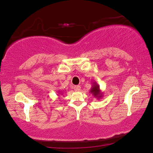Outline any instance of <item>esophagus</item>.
Listing matches in <instances>:
<instances>
[{"label": "esophagus", "instance_id": "obj_1", "mask_svg": "<svg viewBox=\"0 0 153 153\" xmlns=\"http://www.w3.org/2000/svg\"><path fill=\"white\" fill-rule=\"evenodd\" d=\"M80 90H81V87H80L79 85H76V86H75V87H74V90H75V91H79Z\"/></svg>", "mask_w": 153, "mask_h": 153}]
</instances>
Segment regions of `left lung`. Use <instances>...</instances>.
I'll return each instance as SVG.
<instances>
[{
	"instance_id": "left-lung-1",
	"label": "left lung",
	"mask_w": 153,
	"mask_h": 153,
	"mask_svg": "<svg viewBox=\"0 0 153 153\" xmlns=\"http://www.w3.org/2000/svg\"><path fill=\"white\" fill-rule=\"evenodd\" d=\"M90 93L92 94L94 97H95L97 99H100L103 96V92L100 89V85L97 84L96 82H94L92 83V86L90 89Z\"/></svg>"
}]
</instances>
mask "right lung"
<instances>
[{
	"instance_id": "add662e5",
	"label": "right lung",
	"mask_w": 153,
	"mask_h": 153,
	"mask_svg": "<svg viewBox=\"0 0 153 153\" xmlns=\"http://www.w3.org/2000/svg\"><path fill=\"white\" fill-rule=\"evenodd\" d=\"M61 94H63L62 91H58V94H57V95L59 96V95H61Z\"/></svg>"
}]
</instances>
